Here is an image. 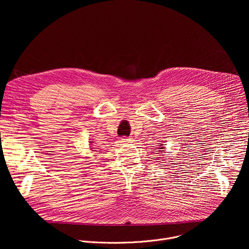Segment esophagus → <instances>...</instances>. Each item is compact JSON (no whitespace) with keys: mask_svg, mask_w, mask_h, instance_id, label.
<instances>
[{"mask_svg":"<svg viewBox=\"0 0 249 249\" xmlns=\"http://www.w3.org/2000/svg\"><path fill=\"white\" fill-rule=\"evenodd\" d=\"M131 142H132V139H131V138H127V137H125V138H122V139H121V143H124V144L131 143Z\"/></svg>","mask_w":249,"mask_h":249,"instance_id":"esophagus-1","label":"esophagus"}]
</instances>
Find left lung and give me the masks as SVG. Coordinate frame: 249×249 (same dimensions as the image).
Listing matches in <instances>:
<instances>
[{"mask_svg":"<svg viewBox=\"0 0 249 249\" xmlns=\"http://www.w3.org/2000/svg\"><path fill=\"white\" fill-rule=\"evenodd\" d=\"M160 150H163V149H165V148H163V145H162V144H160ZM160 152H161V151H160Z\"/></svg>","mask_w":249,"mask_h":249,"instance_id":"1","label":"left lung"}]
</instances>
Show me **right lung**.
<instances>
[{
	"instance_id": "1",
	"label": "right lung",
	"mask_w": 249,
	"mask_h": 249,
	"mask_svg": "<svg viewBox=\"0 0 249 249\" xmlns=\"http://www.w3.org/2000/svg\"><path fill=\"white\" fill-rule=\"evenodd\" d=\"M90 143H92V142H90ZM90 149H92V148H90Z\"/></svg>"
}]
</instances>
